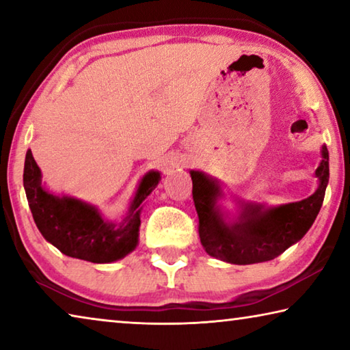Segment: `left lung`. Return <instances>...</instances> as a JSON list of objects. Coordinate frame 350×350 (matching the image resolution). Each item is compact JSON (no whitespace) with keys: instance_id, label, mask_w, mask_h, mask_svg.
<instances>
[{"instance_id":"obj_1","label":"left lung","mask_w":350,"mask_h":350,"mask_svg":"<svg viewBox=\"0 0 350 350\" xmlns=\"http://www.w3.org/2000/svg\"><path fill=\"white\" fill-rule=\"evenodd\" d=\"M189 174L205 252L224 262L258 264L280 256L303 239L315 222L329 183V151L323 145L321 162L315 171V193L299 202L270 206L234 198L236 213H230L219 204L225 193L217 179L196 170Z\"/></svg>"}]
</instances>
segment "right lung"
<instances>
[{
	"instance_id": "1",
	"label": "right lung",
	"mask_w": 350,
	"mask_h": 350,
	"mask_svg": "<svg viewBox=\"0 0 350 350\" xmlns=\"http://www.w3.org/2000/svg\"><path fill=\"white\" fill-rule=\"evenodd\" d=\"M159 182L161 173L148 171L139 182L126 215L120 221H109L96 205L68 194L51 193L41 182V170L31 150L26 152L23 174L29 208L43 238L66 256L94 264L114 262L135 250L142 204Z\"/></svg>"
}]
</instances>
